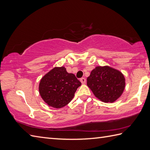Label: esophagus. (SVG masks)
Listing matches in <instances>:
<instances>
[{
    "label": "esophagus",
    "mask_w": 150,
    "mask_h": 150,
    "mask_svg": "<svg viewBox=\"0 0 150 150\" xmlns=\"http://www.w3.org/2000/svg\"><path fill=\"white\" fill-rule=\"evenodd\" d=\"M80 81H81L82 84H85L86 82V79L84 78V77H82V78L80 79Z\"/></svg>",
    "instance_id": "esophagus-1"
}]
</instances>
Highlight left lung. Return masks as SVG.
I'll return each mask as SVG.
<instances>
[{"instance_id": "8db88e82", "label": "left lung", "mask_w": 150, "mask_h": 150, "mask_svg": "<svg viewBox=\"0 0 150 150\" xmlns=\"http://www.w3.org/2000/svg\"><path fill=\"white\" fill-rule=\"evenodd\" d=\"M87 85L98 99L113 103L123 93L125 78L120 71L111 67L97 66L87 78Z\"/></svg>"}]
</instances>
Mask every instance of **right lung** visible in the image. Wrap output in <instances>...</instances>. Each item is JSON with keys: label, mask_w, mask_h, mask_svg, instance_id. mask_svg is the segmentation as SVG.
Returning a JSON list of instances; mask_svg holds the SVG:
<instances>
[{"label": "right lung", "mask_w": 150, "mask_h": 150, "mask_svg": "<svg viewBox=\"0 0 150 150\" xmlns=\"http://www.w3.org/2000/svg\"><path fill=\"white\" fill-rule=\"evenodd\" d=\"M81 85L75 75L64 67H55L44 76L39 84V93L50 106L61 108L68 104Z\"/></svg>", "instance_id": "add662e5"}]
</instances>
